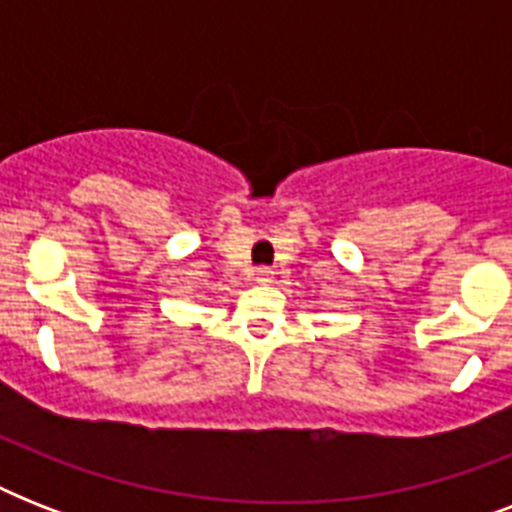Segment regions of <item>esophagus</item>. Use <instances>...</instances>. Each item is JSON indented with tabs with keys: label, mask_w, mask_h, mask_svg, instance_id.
I'll list each match as a JSON object with an SVG mask.
<instances>
[{
	"label": "esophagus",
	"mask_w": 512,
	"mask_h": 512,
	"mask_svg": "<svg viewBox=\"0 0 512 512\" xmlns=\"http://www.w3.org/2000/svg\"><path fill=\"white\" fill-rule=\"evenodd\" d=\"M255 281H257V284H271V281H273L271 268H268V265H260V268L255 271Z\"/></svg>",
	"instance_id": "obj_1"
}]
</instances>
